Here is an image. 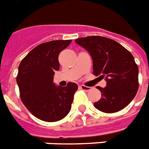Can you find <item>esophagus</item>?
I'll return each instance as SVG.
<instances>
[{"instance_id": "obj_1", "label": "esophagus", "mask_w": 149, "mask_h": 149, "mask_svg": "<svg viewBox=\"0 0 149 149\" xmlns=\"http://www.w3.org/2000/svg\"><path fill=\"white\" fill-rule=\"evenodd\" d=\"M79 89H82V90H84V91H89V90H90V89H91V87L81 85V86H79Z\"/></svg>"}]
</instances>
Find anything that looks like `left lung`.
Segmentation results:
<instances>
[{"label":"left lung","mask_w":149,"mask_h":149,"mask_svg":"<svg viewBox=\"0 0 149 149\" xmlns=\"http://www.w3.org/2000/svg\"><path fill=\"white\" fill-rule=\"evenodd\" d=\"M74 41L89 52L93 74L107 81L104 88L97 86L101 98L94 103L95 108L105 113L126 108L139 86L138 67L133 55L117 41L105 37L90 36Z\"/></svg>","instance_id":"left-lung-1"}]
</instances>
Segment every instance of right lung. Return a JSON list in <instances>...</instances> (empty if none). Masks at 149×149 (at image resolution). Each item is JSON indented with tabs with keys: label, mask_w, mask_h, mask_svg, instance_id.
Returning <instances> with one entry per match:
<instances>
[{
	"label": "right lung",
	"mask_w": 149,
	"mask_h": 149,
	"mask_svg": "<svg viewBox=\"0 0 149 149\" xmlns=\"http://www.w3.org/2000/svg\"><path fill=\"white\" fill-rule=\"evenodd\" d=\"M71 40L42 43L31 50L20 62L16 77L20 98L29 111L45 122H56L68 116L78 85L56 86L55 72L60 69L59 55Z\"/></svg>",
	"instance_id": "1"
}]
</instances>
